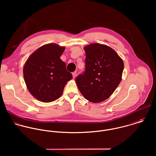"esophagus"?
Listing matches in <instances>:
<instances>
[{
	"label": "esophagus",
	"instance_id": "esophagus-1",
	"mask_svg": "<svg viewBox=\"0 0 156 156\" xmlns=\"http://www.w3.org/2000/svg\"><path fill=\"white\" fill-rule=\"evenodd\" d=\"M76 74H77V72H76V71H74V72L72 73L73 77L74 78H75V77H76Z\"/></svg>",
	"mask_w": 156,
	"mask_h": 156
}]
</instances>
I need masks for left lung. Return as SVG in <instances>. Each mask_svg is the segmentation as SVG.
<instances>
[{"instance_id": "1", "label": "left lung", "mask_w": 156, "mask_h": 156, "mask_svg": "<svg viewBox=\"0 0 156 156\" xmlns=\"http://www.w3.org/2000/svg\"><path fill=\"white\" fill-rule=\"evenodd\" d=\"M85 69L76 79L81 94L92 103L108 98L121 80L124 63L110 47L98 43L84 48Z\"/></svg>"}]
</instances>
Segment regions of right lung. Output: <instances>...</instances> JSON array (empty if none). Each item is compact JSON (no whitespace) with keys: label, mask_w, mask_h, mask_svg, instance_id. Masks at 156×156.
<instances>
[{"label":"right lung","mask_w":156,"mask_h":156,"mask_svg":"<svg viewBox=\"0 0 156 156\" xmlns=\"http://www.w3.org/2000/svg\"><path fill=\"white\" fill-rule=\"evenodd\" d=\"M64 47L55 44L44 45L27 59L23 75L27 88L37 100L51 102L59 98L67 82L73 78L60 57Z\"/></svg>","instance_id":"1"}]
</instances>
